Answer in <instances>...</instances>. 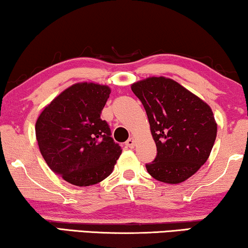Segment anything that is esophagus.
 <instances>
[{"label": "esophagus", "mask_w": 248, "mask_h": 248, "mask_svg": "<svg viewBox=\"0 0 248 248\" xmlns=\"http://www.w3.org/2000/svg\"><path fill=\"white\" fill-rule=\"evenodd\" d=\"M126 145H127V147H129V148H134V145H135V140H134L133 137L128 139L127 142H126Z\"/></svg>", "instance_id": "1"}]
</instances>
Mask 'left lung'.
Instances as JSON below:
<instances>
[{
    "mask_svg": "<svg viewBox=\"0 0 248 248\" xmlns=\"http://www.w3.org/2000/svg\"><path fill=\"white\" fill-rule=\"evenodd\" d=\"M132 90L147 112L157 147L154 162L145 164L151 177L180 184L199 171L214 147L217 124L210 106L166 77H149Z\"/></svg>",
    "mask_w": 248,
    "mask_h": 248,
    "instance_id": "1",
    "label": "left lung"
}]
</instances>
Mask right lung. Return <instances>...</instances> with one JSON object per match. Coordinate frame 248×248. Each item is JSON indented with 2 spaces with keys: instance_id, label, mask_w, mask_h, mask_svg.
<instances>
[{
  "instance_id": "right-lung-1",
  "label": "right lung",
  "mask_w": 248,
  "mask_h": 248,
  "mask_svg": "<svg viewBox=\"0 0 248 248\" xmlns=\"http://www.w3.org/2000/svg\"><path fill=\"white\" fill-rule=\"evenodd\" d=\"M111 89L76 83L50 101L35 122L40 153L49 169L75 186L100 183L111 174L121 147L100 114Z\"/></svg>"
}]
</instances>
